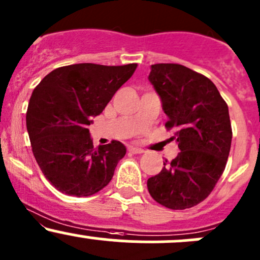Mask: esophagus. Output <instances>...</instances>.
Returning a JSON list of instances; mask_svg holds the SVG:
<instances>
[{
	"mask_svg": "<svg viewBox=\"0 0 260 260\" xmlns=\"http://www.w3.org/2000/svg\"><path fill=\"white\" fill-rule=\"evenodd\" d=\"M128 149H129L131 153H135V154H138V153H143L144 152V149L138 148V147H133V146H131Z\"/></svg>",
	"mask_w": 260,
	"mask_h": 260,
	"instance_id": "34e87169",
	"label": "esophagus"
}]
</instances>
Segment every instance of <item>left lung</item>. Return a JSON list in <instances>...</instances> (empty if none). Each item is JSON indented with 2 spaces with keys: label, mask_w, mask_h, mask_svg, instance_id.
Segmentation results:
<instances>
[{
  "label": "left lung",
  "mask_w": 260,
  "mask_h": 260,
  "mask_svg": "<svg viewBox=\"0 0 260 260\" xmlns=\"http://www.w3.org/2000/svg\"><path fill=\"white\" fill-rule=\"evenodd\" d=\"M148 80L180 151L147 180L148 192L169 209L190 208L210 194L225 168L232 143L228 106L209 78L182 64H152Z\"/></svg>",
  "instance_id": "1"
}]
</instances>
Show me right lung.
<instances>
[{
    "instance_id": "right-lung-1",
    "label": "right lung",
    "mask_w": 260,
    "mask_h": 260,
    "mask_svg": "<svg viewBox=\"0 0 260 260\" xmlns=\"http://www.w3.org/2000/svg\"><path fill=\"white\" fill-rule=\"evenodd\" d=\"M137 64L77 63L48 73L34 89L26 114L32 152L46 179L67 196L88 197L111 182L124 144L93 148L88 125Z\"/></svg>"
}]
</instances>
